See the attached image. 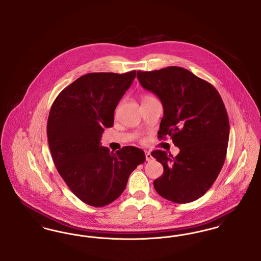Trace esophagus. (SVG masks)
Returning a JSON list of instances; mask_svg holds the SVG:
<instances>
[{
	"label": "esophagus",
	"mask_w": 261,
	"mask_h": 261,
	"mask_svg": "<svg viewBox=\"0 0 261 261\" xmlns=\"http://www.w3.org/2000/svg\"><path fill=\"white\" fill-rule=\"evenodd\" d=\"M145 154H146V161H147V162H150V161H151V159H152V156H151L150 152L146 150V151H145Z\"/></svg>",
	"instance_id": "34e87169"
}]
</instances>
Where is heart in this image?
<instances>
[{
	"instance_id": "heart-1",
	"label": "heart",
	"mask_w": 261,
	"mask_h": 261,
	"mask_svg": "<svg viewBox=\"0 0 261 261\" xmlns=\"http://www.w3.org/2000/svg\"><path fill=\"white\" fill-rule=\"evenodd\" d=\"M150 98H152L151 96H149V95H145V96H143V98H142V100H145V99H150Z\"/></svg>"
}]
</instances>
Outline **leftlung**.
Masks as SVG:
<instances>
[{
    "label": "left lung",
    "instance_id": "left-lung-1",
    "mask_svg": "<svg viewBox=\"0 0 261 261\" xmlns=\"http://www.w3.org/2000/svg\"><path fill=\"white\" fill-rule=\"evenodd\" d=\"M142 87L155 94L163 107L159 138L170 136L180 152L151 155L163 174L153 181L162 198L176 203L199 199L212 186L223 166L230 125L223 100L211 83L183 67L138 71Z\"/></svg>",
    "mask_w": 261,
    "mask_h": 261
}]
</instances>
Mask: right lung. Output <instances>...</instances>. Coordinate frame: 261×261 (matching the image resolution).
I'll return each instance as SVG.
<instances>
[{
	"label": "right lung",
	"mask_w": 261,
	"mask_h": 261,
	"mask_svg": "<svg viewBox=\"0 0 261 261\" xmlns=\"http://www.w3.org/2000/svg\"><path fill=\"white\" fill-rule=\"evenodd\" d=\"M135 77V70L83 75L50 108L47 135L53 161L71 192L89 205L101 207L117 199L131 172L146 160L136 147L113 152L99 143Z\"/></svg>",
	"instance_id": "right-lung-1"
}]
</instances>
